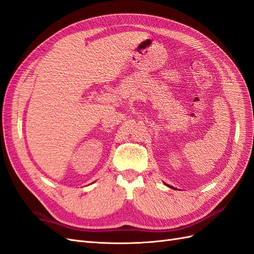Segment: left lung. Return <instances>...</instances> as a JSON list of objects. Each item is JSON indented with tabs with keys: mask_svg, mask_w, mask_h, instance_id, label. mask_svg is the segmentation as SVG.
<instances>
[{
	"mask_svg": "<svg viewBox=\"0 0 254 254\" xmlns=\"http://www.w3.org/2000/svg\"><path fill=\"white\" fill-rule=\"evenodd\" d=\"M166 186H167V184H166Z\"/></svg>",
	"mask_w": 254,
	"mask_h": 254,
	"instance_id": "obj_1",
	"label": "left lung"
}]
</instances>
